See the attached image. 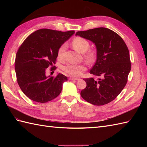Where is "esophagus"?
Masks as SVG:
<instances>
[{"instance_id":"1","label":"esophagus","mask_w":147,"mask_h":147,"mask_svg":"<svg viewBox=\"0 0 147 147\" xmlns=\"http://www.w3.org/2000/svg\"><path fill=\"white\" fill-rule=\"evenodd\" d=\"M69 80H76V81H77V80H79L80 79L79 78H77L71 77V78H69Z\"/></svg>"}]
</instances>
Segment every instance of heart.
<instances>
[{
  "mask_svg": "<svg viewBox=\"0 0 147 147\" xmlns=\"http://www.w3.org/2000/svg\"><path fill=\"white\" fill-rule=\"evenodd\" d=\"M72 46L73 47L80 53H85V58L87 62H93L96 58V51L95 50L88 49L90 47V43L85 38L77 36L72 40ZM66 49V44H62L57 50V57L60 60H63L65 57V51ZM63 71L65 73L74 77H79L82 75L84 71L86 70V67L85 64H68L63 67Z\"/></svg>",
  "mask_w": 147,
  "mask_h": 147,
  "instance_id": "obj_1",
  "label": "heart"
}]
</instances>
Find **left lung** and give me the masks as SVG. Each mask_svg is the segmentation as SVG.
<instances>
[{"instance_id":"1","label":"left lung","mask_w":147,"mask_h":147,"mask_svg":"<svg viewBox=\"0 0 147 147\" xmlns=\"http://www.w3.org/2000/svg\"><path fill=\"white\" fill-rule=\"evenodd\" d=\"M80 36L95 43L96 61L90 73L98 76L85 78L86 87L81 96L90 104L103 105L112 102L119 95L127 82L131 71L129 52L123 39L106 28H96L78 32Z\"/></svg>"}]
</instances>
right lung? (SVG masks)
I'll return each instance as SVG.
<instances>
[{
  "mask_svg": "<svg viewBox=\"0 0 147 147\" xmlns=\"http://www.w3.org/2000/svg\"><path fill=\"white\" fill-rule=\"evenodd\" d=\"M74 33L40 29L31 34L19 47L16 55L15 71L22 92L30 99L45 103L60 94L63 83L67 80L64 74L47 76V68L55 64L59 47ZM55 65L51 67L55 70Z\"/></svg>",
  "mask_w": 147,
  "mask_h": 147,
  "instance_id": "obj_1",
  "label": "right lung"
}]
</instances>
